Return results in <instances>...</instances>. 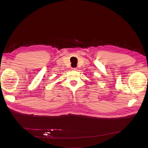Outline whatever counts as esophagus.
Returning a JSON list of instances; mask_svg holds the SVG:
<instances>
[{"label": "esophagus", "mask_w": 148, "mask_h": 148, "mask_svg": "<svg viewBox=\"0 0 148 148\" xmlns=\"http://www.w3.org/2000/svg\"><path fill=\"white\" fill-rule=\"evenodd\" d=\"M71 70H74V71H77L78 69H77V68H72V69H71Z\"/></svg>", "instance_id": "1"}]
</instances>
